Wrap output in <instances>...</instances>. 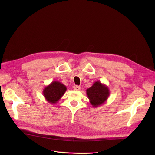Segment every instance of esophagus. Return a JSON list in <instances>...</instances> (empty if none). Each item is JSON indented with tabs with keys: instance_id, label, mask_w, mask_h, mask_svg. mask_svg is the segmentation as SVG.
Masks as SVG:
<instances>
[{
	"instance_id": "obj_1",
	"label": "esophagus",
	"mask_w": 155,
	"mask_h": 155,
	"mask_svg": "<svg viewBox=\"0 0 155 155\" xmlns=\"http://www.w3.org/2000/svg\"><path fill=\"white\" fill-rule=\"evenodd\" d=\"M74 90H76V91H79L81 89V87L79 86H78V85H75L74 87Z\"/></svg>"
}]
</instances>
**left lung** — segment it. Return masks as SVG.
<instances>
[{
	"instance_id": "obj_1",
	"label": "left lung",
	"mask_w": 155,
	"mask_h": 155,
	"mask_svg": "<svg viewBox=\"0 0 155 155\" xmlns=\"http://www.w3.org/2000/svg\"><path fill=\"white\" fill-rule=\"evenodd\" d=\"M86 92L91 104L94 107L104 105L110 95L109 88L100 81L94 83L92 87L87 89Z\"/></svg>"
}]
</instances>
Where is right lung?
<instances>
[{
    "label": "right lung",
    "instance_id": "obj_1",
    "mask_svg": "<svg viewBox=\"0 0 155 155\" xmlns=\"http://www.w3.org/2000/svg\"><path fill=\"white\" fill-rule=\"evenodd\" d=\"M67 91V87L58 81H54L43 89V94L50 104H55L64 95Z\"/></svg>",
    "mask_w": 155,
    "mask_h": 155
}]
</instances>
